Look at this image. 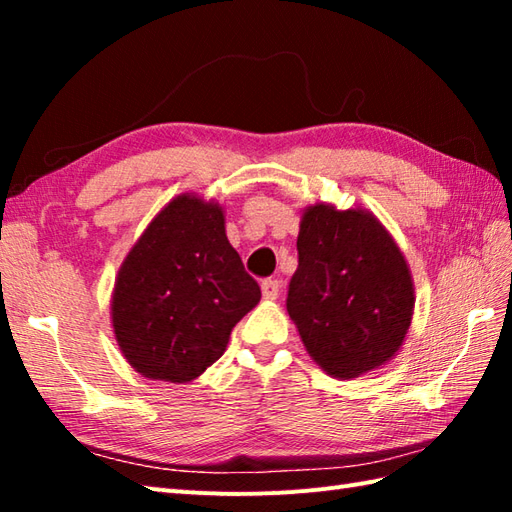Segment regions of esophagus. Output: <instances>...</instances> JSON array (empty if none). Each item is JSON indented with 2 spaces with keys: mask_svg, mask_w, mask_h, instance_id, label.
<instances>
[{
  "mask_svg": "<svg viewBox=\"0 0 512 512\" xmlns=\"http://www.w3.org/2000/svg\"><path fill=\"white\" fill-rule=\"evenodd\" d=\"M279 281L277 279H266V281H262V295H264V299H268V301H275L277 297H279Z\"/></svg>",
  "mask_w": 512,
  "mask_h": 512,
  "instance_id": "34e87169",
  "label": "esophagus"
}]
</instances>
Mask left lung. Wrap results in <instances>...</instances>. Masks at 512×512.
<instances>
[{
    "mask_svg": "<svg viewBox=\"0 0 512 512\" xmlns=\"http://www.w3.org/2000/svg\"><path fill=\"white\" fill-rule=\"evenodd\" d=\"M299 268L288 314L310 358L350 380L389 363L413 319V279L405 255L378 217L330 202L301 213Z\"/></svg>",
    "mask_w": 512,
    "mask_h": 512,
    "instance_id": "8db88e82",
    "label": "left lung"
}]
</instances>
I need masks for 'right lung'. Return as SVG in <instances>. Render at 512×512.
Returning a JSON list of instances; mask_svg holds the SVG:
<instances>
[{
	"label": "right lung",
	"instance_id": "add662e5",
	"mask_svg": "<svg viewBox=\"0 0 512 512\" xmlns=\"http://www.w3.org/2000/svg\"><path fill=\"white\" fill-rule=\"evenodd\" d=\"M224 206L180 193L129 248L110 317L118 350L140 376L191 383L226 350L262 290L226 237Z\"/></svg>",
	"mask_w": 512,
	"mask_h": 512
}]
</instances>
